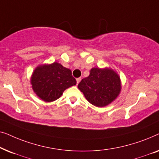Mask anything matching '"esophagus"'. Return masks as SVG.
<instances>
[{
    "label": "esophagus",
    "mask_w": 159,
    "mask_h": 159,
    "mask_svg": "<svg viewBox=\"0 0 159 159\" xmlns=\"http://www.w3.org/2000/svg\"><path fill=\"white\" fill-rule=\"evenodd\" d=\"M80 81H81V78H80V77H79V78H77V84H79L80 83Z\"/></svg>",
    "instance_id": "esophagus-1"
}]
</instances>
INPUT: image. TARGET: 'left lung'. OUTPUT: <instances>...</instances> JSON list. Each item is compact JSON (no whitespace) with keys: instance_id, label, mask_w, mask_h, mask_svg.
<instances>
[{"instance_id":"obj_1","label":"left lung","mask_w":159,"mask_h":159,"mask_svg":"<svg viewBox=\"0 0 159 159\" xmlns=\"http://www.w3.org/2000/svg\"><path fill=\"white\" fill-rule=\"evenodd\" d=\"M78 88L91 104L103 107L119 95L121 90L120 78L111 69L93 68L90 75L81 80Z\"/></svg>"}]
</instances>
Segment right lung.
<instances>
[{
	"label": "right lung",
	"mask_w": 159,
	"mask_h": 159,
	"mask_svg": "<svg viewBox=\"0 0 159 159\" xmlns=\"http://www.w3.org/2000/svg\"><path fill=\"white\" fill-rule=\"evenodd\" d=\"M76 83L70 69L57 62L37 67L31 78L34 92L45 102L57 100L66 89Z\"/></svg>",
	"instance_id": "right-lung-1"
}]
</instances>
